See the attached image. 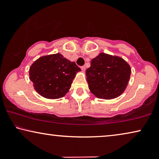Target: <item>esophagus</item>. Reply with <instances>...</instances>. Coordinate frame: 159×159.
I'll return each instance as SVG.
<instances>
[{"label": "esophagus", "instance_id": "34e87169", "mask_svg": "<svg viewBox=\"0 0 159 159\" xmlns=\"http://www.w3.org/2000/svg\"><path fill=\"white\" fill-rule=\"evenodd\" d=\"M81 69H82V71H85V66H81Z\"/></svg>", "mask_w": 159, "mask_h": 159}]
</instances>
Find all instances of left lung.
<instances>
[{"mask_svg": "<svg viewBox=\"0 0 159 159\" xmlns=\"http://www.w3.org/2000/svg\"><path fill=\"white\" fill-rule=\"evenodd\" d=\"M131 69L123 58L101 53L86 70L90 92L98 98L113 99L121 95L129 80Z\"/></svg>", "mask_w": 159, "mask_h": 159, "instance_id": "8db88e82", "label": "left lung"}]
</instances>
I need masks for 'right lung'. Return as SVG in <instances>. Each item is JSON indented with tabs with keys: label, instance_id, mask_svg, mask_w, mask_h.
<instances>
[{
	"label": "right lung",
	"instance_id": "1",
	"mask_svg": "<svg viewBox=\"0 0 159 159\" xmlns=\"http://www.w3.org/2000/svg\"><path fill=\"white\" fill-rule=\"evenodd\" d=\"M81 71L75 62L56 53L36 60L30 68V79L37 92L45 98L64 97L71 88L76 73Z\"/></svg>",
	"mask_w": 159,
	"mask_h": 159
}]
</instances>
